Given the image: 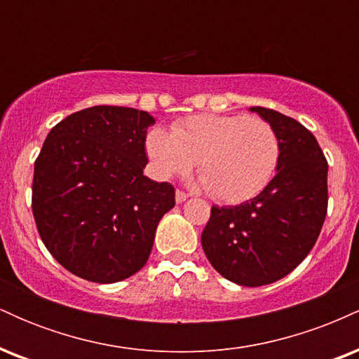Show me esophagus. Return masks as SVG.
Listing matches in <instances>:
<instances>
[{"mask_svg": "<svg viewBox=\"0 0 359 359\" xmlns=\"http://www.w3.org/2000/svg\"><path fill=\"white\" fill-rule=\"evenodd\" d=\"M187 194H185V192H182V191H177L175 192V203L177 204H182L184 203V201H187Z\"/></svg>", "mask_w": 359, "mask_h": 359, "instance_id": "1", "label": "esophagus"}]
</instances>
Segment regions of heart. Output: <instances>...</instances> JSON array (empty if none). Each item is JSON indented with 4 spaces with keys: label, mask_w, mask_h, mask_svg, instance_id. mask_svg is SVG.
<instances>
[{
    "label": "heart",
    "mask_w": 359,
    "mask_h": 359,
    "mask_svg": "<svg viewBox=\"0 0 359 359\" xmlns=\"http://www.w3.org/2000/svg\"><path fill=\"white\" fill-rule=\"evenodd\" d=\"M147 154L160 179L185 175L196 165L201 185L222 203H243L271 182L282 145L262 118L245 114H196L147 137Z\"/></svg>",
    "instance_id": "heart-1"
}]
</instances>
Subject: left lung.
Listing matches in <instances>:
<instances>
[{"mask_svg": "<svg viewBox=\"0 0 359 359\" xmlns=\"http://www.w3.org/2000/svg\"><path fill=\"white\" fill-rule=\"evenodd\" d=\"M277 131V175L253 199L212 205L201 243L214 270L243 287L277 282L316 245L327 212V160L314 135L294 118L250 108Z\"/></svg>", "mask_w": 359, "mask_h": 359, "instance_id": "1", "label": "left lung"}]
</instances>
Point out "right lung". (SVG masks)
<instances>
[{
    "label": "right lung",
    "mask_w": 359,
    "mask_h": 359,
    "mask_svg": "<svg viewBox=\"0 0 359 359\" xmlns=\"http://www.w3.org/2000/svg\"><path fill=\"white\" fill-rule=\"evenodd\" d=\"M147 111L94 106L52 128L35 160L32 211L52 257L77 277L121 282L143 269L163 214L168 182L143 175Z\"/></svg>",
    "instance_id": "right-lung-1"
}]
</instances>
